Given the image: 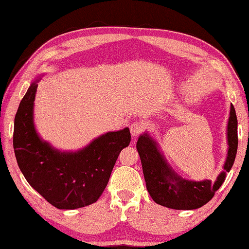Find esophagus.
Here are the masks:
<instances>
[{"instance_id": "34e87169", "label": "esophagus", "mask_w": 249, "mask_h": 249, "mask_svg": "<svg viewBox=\"0 0 249 249\" xmlns=\"http://www.w3.org/2000/svg\"><path fill=\"white\" fill-rule=\"evenodd\" d=\"M130 134H132L133 137H137L142 130H144V125L141 122H134V123L129 126Z\"/></svg>"}]
</instances>
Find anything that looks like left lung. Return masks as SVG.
Here are the masks:
<instances>
[{"label": "left lung", "instance_id": "left-lung-1", "mask_svg": "<svg viewBox=\"0 0 249 249\" xmlns=\"http://www.w3.org/2000/svg\"><path fill=\"white\" fill-rule=\"evenodd\" d=\"M227 150L224 171L216 180L192 181L181 178L168 165L159 146L148 133L138 137L136 148L140 154L146 188L156 203L175 210H195L208 203L220 189L235 161L237 153V117L231 104L229 123H227Z\"/></svg>", "mask_w": 249, "mask_h": 249}]
</instances>
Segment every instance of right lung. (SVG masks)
I'll return each instance as SVG.
<instances>
[{
	"instance_id": "1",
	"label": "right lung",
	"mask_w": 249,
	"mask_h": 249,
	"mask_svg": "<svg viewBox=\"0 0 249 249\" xmlns=\"http://www.w3.org/2000/svg\"><path fill=\"white\" fill-rule=\"evenodd\" d=\"M39 79L28 88L14 119L13 147L27 182L54 208L74 210L98 201L121 150L130 142L129 128L108 132L78 151H60L39 137L34 101Z\"/></svg>"
}]
</instances>
